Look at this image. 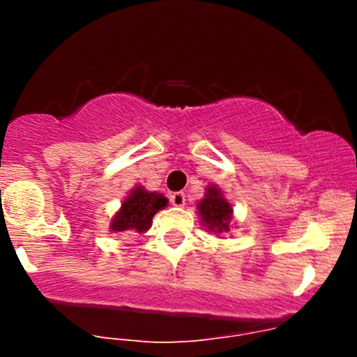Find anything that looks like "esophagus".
<instances>
[{
  "label": "esophagus",
  "instance_id": "esophagus-1",
  "mask_svg": "<svg viewBox=\"0 0 357 357\" xmlns=\"http://www.w3.org/2000/svg\"><path fill=\"white\" fill-rule=\"evenodd\" d=\"M169 200H171V204L174 205V207H183L186 202V195L183 192H174L169 195Z\"/></svg>",
  "mask_w": 357,
  "mask_h": 357
}]
</instances>
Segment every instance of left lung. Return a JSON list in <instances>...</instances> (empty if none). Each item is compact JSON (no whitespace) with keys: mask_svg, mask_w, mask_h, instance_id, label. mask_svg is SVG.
<instances>
[{"mask_svg":"<svg viewBox=\"0 0 357 357\" xmlns=\"http://www.w3.org/2000/svg\"><path fill=\"white\" fill-rule=\"evenodd\" d=\"M199 212L204 226L211 231H229V221H231V205L222 197L219 188L211 186L207 188L205 199L199 204Z\"/></svg>","mask_w":357,"mask_h":357,"instance_id":"8db88e82","label":"left lung"}]
</instances>
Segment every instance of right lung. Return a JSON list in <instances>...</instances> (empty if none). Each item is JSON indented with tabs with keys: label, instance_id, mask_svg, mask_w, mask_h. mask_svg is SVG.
<instances>
[{
	"label": "right lung",
	"instance_id": "1",
	"mask_svg": "<svg viewBox=\"0 0 357 357\" xmlns=\"http://www.w3.org/2000/svg\"><path fill=\"white\" fill-rule=\"evenodd\" d=\"M167 205V199L160 193L145 192L143 188H135L131 195L122 202V208L112 221V231L115 233H143L152 225V218L157 211Z\"/></svg>",
	"mask_w": 357,
	"mask_h": 357
}]
</instances>
